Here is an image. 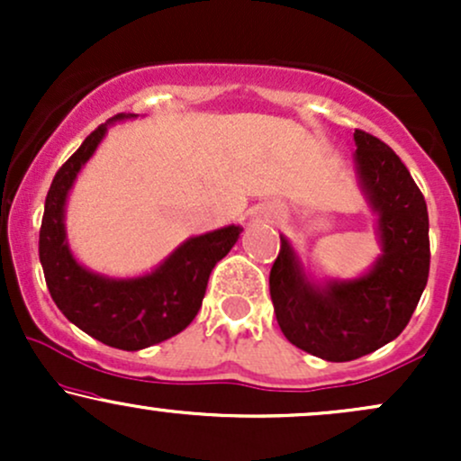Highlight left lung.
<instances>
[{
	"mask_svg": "<svg viewBox=\"0 0 461 461\" xmlns=\"http://www.w3.org/2000/svg\"><path fill=\"white\" fill-rule=\"evenodd\" d=\"M353 139L362 188L379 214L384 256L364 277L321 288L282 238L268 277L284 336L327 362H351L394 340L429 277V214L420 188L385 142L362 130Z\"/></svg>",
	"mask_w": 461,
	"mask_h": 461,
	"instance_id": "8db88e82",
	"label": "left lung"
}]
</instances>
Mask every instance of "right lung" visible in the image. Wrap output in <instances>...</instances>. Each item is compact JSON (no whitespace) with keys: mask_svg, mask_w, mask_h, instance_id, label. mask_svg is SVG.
Returning a JSON list of instances; mask_svg holds the SVG:
<instances>
[{"mask_svg":"<svg viewBox=\"0 0 461 461\" xmlns=\"http://www.w3.org/2000/svg\"><path fill=\"white\" fill-rule=\"evenodd\" d=\"M123 116L116 114L114 119ZM105 130L99 125L91 131L58 168L45 199L39 258L51 299L73 325L108 347L139 351L176 336L193 322L214 264L230 253L242 230L230 225L190 238L156 271L136 279H108L79 267L67 247L65 201Z\"/></svg>","mask_w":461,"mask_h":461,"instance_id":"1","label":"right lung"}]
</instances>
